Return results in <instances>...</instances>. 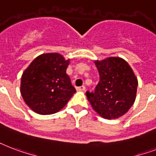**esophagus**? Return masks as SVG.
Masks as SVG:
<instances>
[{"mask_svg":"<svg viewBox=\"0 0 156 156\" xmlns=\"http://www.w3.org/2000/svg\"><path fill=\"white\" fill-rule=\"evenodd\" d=\"M84 90H85V87L84 86H81V87H77V91H83Z\"/></svg>","mask_w":156,"mask_h":156,"instance_id":"1","label":"esophagus"}]
</instances>
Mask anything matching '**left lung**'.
Returning <instances> with one entry per match:
<instances>
[{"mask_svg":"<svg viewBox=\"0 0 156 156\" xmlns=\"http://www.w3.org/2000/svg\"><path fill=\"white\" fill-rule=\"evenodd\" d=\"M100 80L95 91L86 92L93 110L102 118L114 119L123 116L133 105L137 79L128 63L119 57L95 61Z\"/></svg>","mask_w":156,"mask_h":156,"instance_id":"left-lung-1","label":"left lung"}]
</instances>
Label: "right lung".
Listing matches in <instances>:
<instances>
[{
    "label": "right lung",
    "instance_id": "right-lung-1",
    "mask_svg": "<svg viewBox=\"0 0 156 156\" xmlns=\"http://www.w3.org/2000/svg\"><path fill=\"white\" fill-rule=\"evenodd\" d=\"M69 60L58 53L37 57L21 78L20 91L31 110L40 115H51L64 108L76 92L66 73Z\"/></svg>",
    "mask_w": 156,
    "mask_h": 156
}]
</instances>
